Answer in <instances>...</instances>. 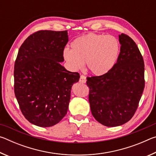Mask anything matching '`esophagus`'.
I'll return each instance as SVG.
<instances>
[{
	"label": "esophagus",
	"mask_w": 156,
	"mask_h": 156,
	"mask_svg": "<svg viewBox=\"0 0 156 156\" xmlns=\"http://www.w3.org/2000/svg\"><path fill=\"white\" fill-rule=\"evenodd\" d=\"M87 81V79H86V77L83 75H81L80 76V80H79V82L80 83H85Z\"/></svg>",
	"instance_id": "esophagus-1"
}]
</instances>
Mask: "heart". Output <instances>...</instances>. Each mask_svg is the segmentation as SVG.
Wrapping results in <instances>:
<instances>
[{
  "instance_id": "1",
  "label": "heart",
  "mask_w": 156,
  "mask_h": 156,
  "mask_svg": "<svg viewBox=\"0 0 156 156\" xmlns=\"http://www.w3.org/2000/svg\"><path fill=\"white\" fill-rule=\"evenodd\" d=\"M120 53L119 41L115 36L89 33L76 38L72 49H65L63 57L72 71L84 67L92 74L102 76L112 69Z\"/></svg>"
}]
</instances>
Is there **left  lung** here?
Masks as SVG:
<instances>
[{"label":"left lung","instance_id":"1","mask_svg":"<svg viewBox=\"0 0 156 156\" xmlns=\"http://www.w3.org/2000/svg\"><path fill=\"white\" fill-rule=\"evenodd\" d=\"M117 62L106 74L87 78L91 113L98 122L117 126L131 119L144 88V64L138 46L125 34Z\"/></svg>","mask_w":156,"mask_h":156}]
</instances>
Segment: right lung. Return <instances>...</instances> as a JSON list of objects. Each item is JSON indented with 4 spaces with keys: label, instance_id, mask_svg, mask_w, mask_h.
I'll return each mask as SVG.
<instances>
[{
    "label": "right lung",
    "instance_id": "add662e5",
    "mask_svg": "<svg viewBox=\"0 0 156 156\" xmlns=\"http://www.w3.org/2000/svg\"><path fill=\"white\" fill-rule=\"evenodd\" d=\"M67 31L40 30L20 46L14 64V93L21 112L41 127L58 123L67 114L78 72L60 65L69 41Z\"/></svg>",
    "mask_w": 156,
    "mask_h": 156
}]
</instances>
